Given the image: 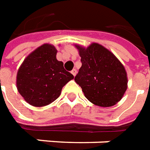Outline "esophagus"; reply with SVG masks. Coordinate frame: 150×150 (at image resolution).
Instances as JSON below:
<instances>
[{
  "mask_svg": "<svg viewBox=\"0 0 150 150\" xmlns=\"http://www.w3.org/2000/svg\"><path fill=\"white\" fill-rule=\"evenodd\" d=\"M71 73L73 74L74 77H75V76H76V74H77V70L74 69H73L72 71H71Z\"/></svg>",
  "mask_w": 150,
  "mask_h": 150,
  "instance_id": "esophagus-1",
  "label": "esophagus"
}]
</instances>
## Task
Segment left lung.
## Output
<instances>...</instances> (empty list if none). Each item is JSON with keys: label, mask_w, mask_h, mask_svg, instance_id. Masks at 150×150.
Masks as SVG:
<instances>
[{"label": "left lung", "mask_w": 150, "mask_h": 150, "mask_svg": "<svg viewBox=\"0 0 150 150\" xmlns=\"http://www.w3.org/2000/svg\"><path fill=\"white\" fill-rule=\"evenodd\" d=\"M81 67L74 78L88 100L99 107L114 106L128 88L124 65L103 46L93 43L86 47L76 44Z\"/></svg>", "instance_id": "8db88e82"}]
</instances>
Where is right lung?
I'll return each mask as SVG.
<instances>
[{
  "mask_svg": "<svg viewBox=\"0 0 150 150\" xmlns=\"http://www.w3.org/2000/svg\"><path fill=\"white\" fill-rule=\"evenodd\" d=\"M56 47L45 43L26 57L17 73L19 94L34 107H43L59 97L64 86L74 78L56 59Z\"/></svg>",
  "mask_w": 150,
  "mask_h": 150,
  "instance_id": "right-lung-1",
  "label": "right lung"
}]
</instances>
